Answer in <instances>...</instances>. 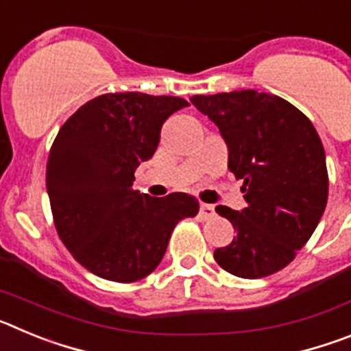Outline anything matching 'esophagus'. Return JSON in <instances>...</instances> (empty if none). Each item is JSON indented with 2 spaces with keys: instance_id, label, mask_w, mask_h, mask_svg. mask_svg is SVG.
<instances>
[{
  "instance_id": "34e87169",
  "label": "esophagus",
  "mask_w": 351,
  "mask_h": 351,
  "mask_svg": "<svg viewBox=\"0 0 351 351\" xmlns=\"http://www.w3.org/2000/svg\"><path fill=\"white\" fill-rule=\"evenodd\" d=\"M214 214H216V210H214V206H209V204H200V216H202L204 219L213 218Z\"/></svg>"
}]
</instances>
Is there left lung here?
<instances>
[{"instance_id":"8db88e82","label":"left lung","mask_w":351,"mask_h":351,"mask_svg":"<svg viewBox=\"0 0 351 351\" xmlns=\"http://www.w3.org/2000/svg\"><path fill=\"white\" fill-rule=\"evenodd\" d=\"M228 145V170L243 181L247 206L216 213L237 235L214 251L226 272L256 280L281 271L308 243L327 206L325 151L311 121L290 101L255 89L197 95Z\"/></svg>"}]
</instances>
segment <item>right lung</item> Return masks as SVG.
<instances>
[{
	"mask_svg": "<svg viewBox=\"0 0 351 351\" xmlns=\"http://www.w3.org/2000/svg\"><path fill=\"white\" fill-rule=\"evenodd\" d=\"M182 107L188 101L178 96L107 93L71 114L52 142L45 181L56 230L71 256L104 280L133 283L151 274L173 226L197 216L191 195L132 190L161 125Z\"/></svg>",
	"mask_w": 351,
	"mask_h": 351,
	"instance_id": "obj_1",
	"label": "right lung"
}]
</instances>
